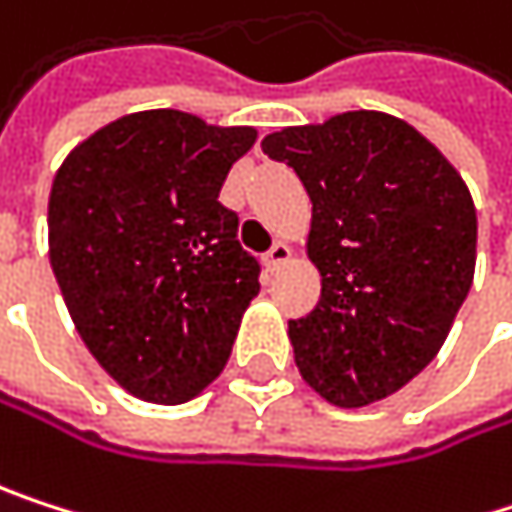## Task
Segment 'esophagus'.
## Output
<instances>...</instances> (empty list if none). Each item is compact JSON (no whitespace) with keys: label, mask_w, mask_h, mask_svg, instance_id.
Here are the masks:
<instances>
[{"label":"esophagus","mask_w":512,"mask_h":512,"mask_svg":"<svg viewBox=\"0 0 512 512\" xmlns=\"http://www.w3.org/2000/svg\"><path fill=\"white\" fill-rule=\"evenodd\" d=\"M291 258H294V248H291L288 242H276V245L267 251V258H264V261H267L270 270H282Z\"/></svg>","instance_id":"1"}]
</instances>
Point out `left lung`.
I'll use <instances>...</instances> for the list:
<instances>
[{"mask_svg":"<svg viewBox=\"0 0 512 512\" xmlns=\"http://www.w3.org/2000/svg\"><path fill=\"white\" fill-rule=\"evenodd\" d=\"M261 146L312 197L306 258L321 303L288 324L297 369L336 408L375 405L450 336L474 282V197L429 137L384 110L288 125Z\"/></svg>","mask_w":512,"mask_h":512,"instance_id":"1","label":"left lung"}]
</instances>
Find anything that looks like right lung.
Instances as JSON below:
<instances>
[{
    "instance_id": "1",
    "label": "right lung",
    "mask_w": 512,
    "mask_h": 512,
    "mask_svg": "<svg viewBox=\"0 0 512 512\" xmlns=\"http://www.w3.org/2000/svg\"><path fill=\"white\" fill-rule=\"evenodd\" d=\"M258 131L182 110L125 113L59 164L50 267L98 366L131 396L182 405L224 369L258 261L218 191Z\"/></svg>"
}]
</instances>
